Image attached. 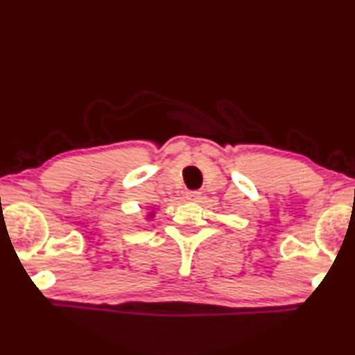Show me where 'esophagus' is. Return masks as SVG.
Returning a JSON list of instances; mask_svg holds the SVG:
<instances>
[{
	"mask_svg": "<svg viewBox=\"0 0 355 355\" xmlns=\"http://www.w3.org/2000/svg\"><path fill=\"white\" fill-rule=\"evenodd\" d=\"M200 197H201V192H198V191H192V192L186 193V198L189 201H198Z\"/></svg>",
	"mask_w": 355,
	"mask_h": 355,
	"instance_id": "obj_1",
	"label": "esophagus"
}]
</instances>
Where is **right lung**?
<instances>
[{"mask_svg":"<svg viewBox=\"0 0 355 355\" xmlns=\"http://www.w3.org/2000/svg\"><path fill=\"white\" fill-rule=\"evenodd\" d=\"M146 216H148V220H153V218L155 216V212H150V214H148Z\"/></svg>","mask_w":355,"mask_h":355,"instance_id":"obj_1","label":"right lung"}]
</instances>
